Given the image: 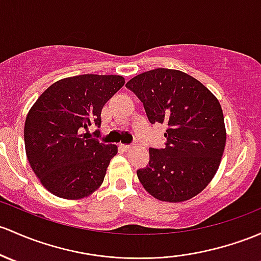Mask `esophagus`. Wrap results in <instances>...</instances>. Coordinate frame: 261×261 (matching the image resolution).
<instances>
[{"mask_svg": "<svg viewBox=\"0 0 261 261\" xmlns=\"http://www.w3.org/2000/svg\"><path fill=\"white\" fill-rule=\"evenodd\" d=\"M120 146H121V149L123 150V151H128V150H131V147H133V145H125V144H122V145H120Z\"/></svg>", "mask_w": 261, "mask_h": 261, "instance_id": "1", "label": "esophagus"}]
</instances>
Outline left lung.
Listing matches in <instances>:
<instances>
[{
    "instance_id": "obj_1",
    "label": "left lung",
    "mask_w": 261,
    "mask_h": 261,
    "mask_svg": "<svg viewBox=\"0 0 261 261\" xmlns=\"http://www.w3.org/2000/svg\"><path fill=\"white\" fill-rule=\"evenodd\" d=\"M151 123H166L164 149H151L139 169L145 190L161 201L180 202L206 188L223 156L226 131L218 98L185 72L156 68L126 84Z\"/></svg>"
}]
</instances>
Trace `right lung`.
Returning <instances> with one entry per match:
<instances>
[{"instance_id":"add662e5","label":"right lung","mask_w":261,"mask_h":261,"mask_svg":"<svg viewBox=\"0 0 261 261\" xmlns=\"http://www.w3.org/2000/svg\"><path fill=\"white\" fill-rule=\"evenodd\" d=\"M125 84L117 75H80L51 85L30 110L24 147L32 170L50 193L81 199L102 184L116 145L90 139L101 126V110ZM95 136L100 135L96 130Z\"/></svg>"}]
</instances>
